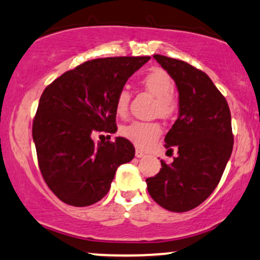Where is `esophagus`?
<instances>
[{"instance_id": "esophagus-1", "label": "esophagus", "mask_w": 260, "mask_h": 260, "mask_svg": "<svg viewBox=\"0 0 260 260\" xmlns=\"http://www.w3.org/2000/svg\"><path fill=\"white\" fill-rule=\"evenodd\" d=\"M135 155L137 158H142L143 155H145V152L142 151V149H140V148H137L136 149V152H135Z\"/></svg>"}]
</instances>
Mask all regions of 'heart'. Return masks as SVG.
Instances as JSON below:
<instances>
[{
	"instance_id": "b5f03b06",
	"label": "heart",
	"mask_w": 260,
	"mask_h": 260,
	"mask_svg": "<svg viewBox=\"0 0 260 260\" xmlns=\"http://www.w3.org/2000/svg\"><path fill=\"white\" fill-rule=\"evenodd\" d=\"M142 85L149 93L157 97L154 112L159 117L169 118L178 109V102L174 99V81L166 70L153 68L143 76ZM130 94L126 90H121L115 100V111L120 117L127 113ZM121 135L140 148H148L161 134V127L153 121H133L120 130Z\"/></svg>"
}]
</instances>
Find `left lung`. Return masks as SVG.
Segmentation results:
<instances>
[{
  "mask_svg": "<svg viewBox=\"0 0 260 260\" xmlns=\"http://www.w3.org/2000/svg\"><path fill=\"white\" fill-rule=\"evenodd\" d=\"M153 58L175 81L179 117L166 135V148L178 149L170 164L160 160L147 190L160 207L182 213L196 208L220 181L234 147L228 102L206 73L184 60Z\"/></svg>",
  "mask_w": 260,
  "mask_h": 260,
  "instance_id": "obj_1",
  "label": "left lung"
}]
</instances>
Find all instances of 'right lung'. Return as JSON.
<instances>
[{
  "mask_svg": "<svg viewBox=\"0 0 260 260\" xmlns=\"http://www.w3.org/2000/svg\"><path fill=\"white\" fill-rule=\"evenodd\" d=\"M151 57L87 60L51 82L40 97L32 123L40 172L64 203L86 207L108 193L120 164L135 155L129 140L93 142L114 134L115 100L127 79Z\"/></svg>",
  "mask_w": 260,
  "mask_h": 260,
  "instance_id": "right-lung-1",
  "label": "right lung"
}]
</instances>
